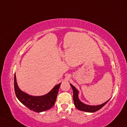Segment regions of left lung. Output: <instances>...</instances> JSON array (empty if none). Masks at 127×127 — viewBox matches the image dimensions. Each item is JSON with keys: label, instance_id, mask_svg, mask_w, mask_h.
<instances>
[{"label": "left lung", "instance_id": "8db88e82", "mask_svg": "<svg viewBox=\"0 0 127 127\" xmlns=\"http://www.w3.org/2000/svg\"><path fill=\"white\" fill-rule=\"evenodd\" d=\"M70 85L73 90V99H74V104L76 108L79 110L83 111V112H88V113H93L95 112L96 111L99 110V109L103 107V106L105 105V104L108 103L109 100L110 99H109L108 100L106 101L103 104H100V105H88V104H84L83 102L80 101V100L79 98V91L77 90V89L73 86L72 84H70Z\"/></svg>", "mask_w": 127, "mask_h": 127}]
</instances>
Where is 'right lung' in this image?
<instances>
[{"instance_id":"add662e5","label":"right lung","mask_w":127,"mask_h":127,"mask_svg":"<svg viewBox=\"0 0 127 127\" xmlns=\"http://www.w3.org/2000/svg\"><path fill=\"white\" fill-rule=\"evenodd\" d=\"M61 83L55 85L50 92L42 96H33L22 91L18 85L14 74V90L17 99L21 103L33 112L40 113L50 109L54 105Z\"/></svg>"}]
</instances>
